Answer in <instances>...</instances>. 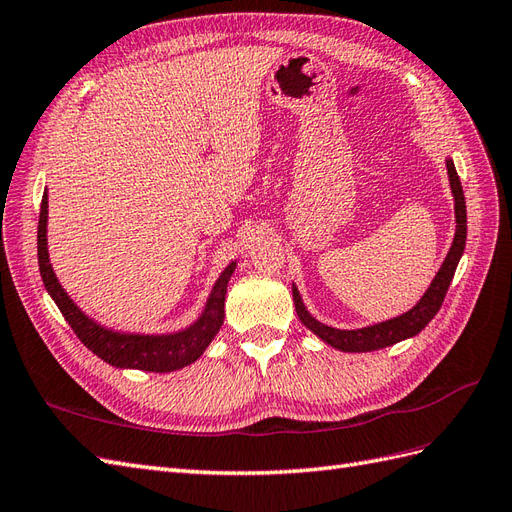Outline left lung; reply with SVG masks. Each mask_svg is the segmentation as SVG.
<instances>
[{
  "instance_id": "8db88e82",
  "label": "left lung",
  "mask_w": 512,
  "mask_h": 512,
  "mask_svg": "<svg viewBox=\"0 0 512 512\" xmlns=\"http://www.w3.org/2000/svg\"><path fill=\"white\" fill-rule=\"evenodd\" d=\"M448 175H450V186H452V194H454L456 235H454V242H452L448 257H445L441 270L437 272L435 281L430 283L428 292L422 296V300H419V303L411 311L402 313L400 318L374 324V326H368V329H359V331H339V329H333V326H326V324L318 322L316 318H311L309 311L303 305V300H300V296H298V290L296 287H292L296 313H298L300 322H303L309 331L322 337L326 344H331L333 348H339L344 352H370V350L398 344L406 337L417 335L432 318L437 316V311L443 305V298H445V294H448V287H450V281L456 272L458 259H461V255L465 251V240H467L465 194H463L461 179H458V175H456V168H454L452 160H448Z\"/></svg>"
}]
</instances>
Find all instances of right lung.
<instances>
[{
	"label": "right lung",
	"instance_id": "right-lung-1",
	"mask_svg": "<svg viewBox=\"0 0 512 512\" xmlns=\"http://www.w3.org/2000/svg\"><path fill=\"white\" fill-rule=\"evenodd\" d=\"M38 268L51 298L56 300L64 320L69 322L77 339L93 350L99 359L114 365V368H134L144 372H173L194 363L203 355V350L212 342L225 320V294L227 283L235 270L231 264L214 285V292L207 300L205 313L190 329L175 335H121L101 329L99 324L88 320L84 313L73 305V300L64 294L47 253V192L41 201V216H38Z\"/></svg>",
	"mask_w": 512,
	"mask_h": 512
}]
</instances>
